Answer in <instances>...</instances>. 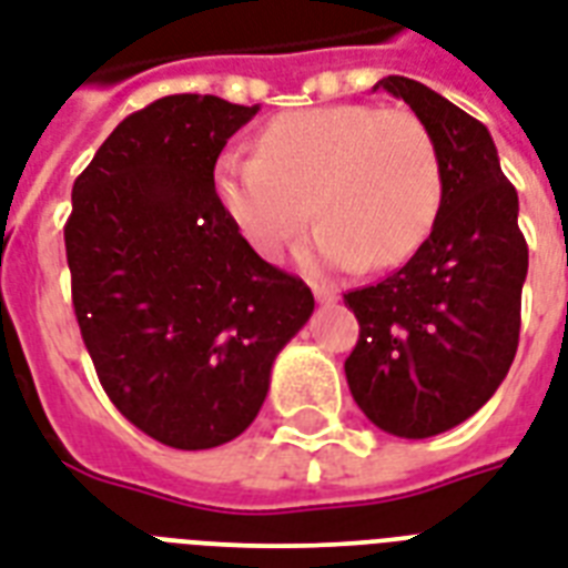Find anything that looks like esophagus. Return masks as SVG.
<instances>
[{
    "label": "esophagus",
    "mask_w": 568,
    "mask_h": 568,
    "mask_svg": "<svg viewBox=\"0 0 568 568\" xmlns=\"http://www.w3.org/2000/svg\"><path fill=\"white\" fill-rule=\"evenodd\" d=\"M314 298L320 302V305H332V302H337V293L328 287H320V284H314Z\"/></svg>",
    "instance_id": "obj_1"
}]
</instances>
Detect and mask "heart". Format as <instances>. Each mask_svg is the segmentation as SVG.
Listing matches in <instances>:
<instances>
[{"label": "heart", "mask_w": 568, "mask_h": 568, "mask_svg": "<svg viewBox=\"0 0 568 568\" xmlns=\"http://www.w3.org/2000/svg\"><path fill=\"white\" fill-rule=\"evenodd\" d=\"M219 204L254 252L275 261L311 222V263L394 266L424 243L442 206V160L403 109L334 103L275 118L257 153L215 162ZM315 210H310V201Z\"/></svg>", "instance_id": "obj_1"}]
</instances>
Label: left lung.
<instances>
[{
	"instance_id": "8db88e82",
	"label": "left lung",
	"mask_w": 568,
	"mask_h": 568,
	"mask_svg": "<svg viewBox=\"0 0 568 568\" xmlns=\"http://www.w3.org/2000/svg\"><path fill=\"white\" fill-rule=\"evenodd\" d=\"M376 88L412 105L442 160V206L406 266L346 293L362 325L344 371L355 403L397 438H429L480 412L507 376L521 328L527 243L516 186L489 130L415 79Z\"/></svg>"
}]
</instances>
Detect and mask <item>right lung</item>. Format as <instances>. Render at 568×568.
Listing matches in <instances>:
<instances>
[{
  "label": "right lung",
  "instance_id": "add662e5",
  "mask_svg": "<svg viewBox=\"0 0 568 568\" xmlns=\"http://www.w3.org/2000/svg\"><path fill=\"white\" fill-rule=\"evenodd\" d=\"M261 105L171 94L133 112L73 183L64 224L79 332L121 415L178 450L234 442L314 293L245 243L215 160Z\"/></svg>",
  "mask_w": 568,
  "mask_h": 568
}]
</instances>
